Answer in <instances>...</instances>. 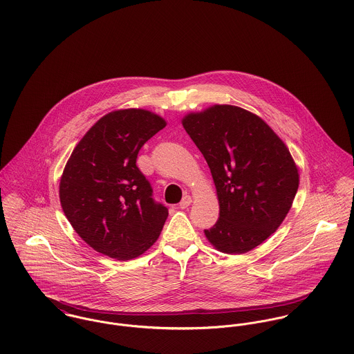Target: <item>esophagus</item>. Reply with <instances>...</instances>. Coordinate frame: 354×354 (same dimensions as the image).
Here are the masks:
<instances>
[{
    "label": "esophagus",
    "instance_id": "esophagus-1",
    "mask_svg": "<svg viewBox=\"0 0 354 354\" xmlns=\"http://www.w3.org/2000/svg\"><path fill=\"white\" fill-rule=\"evenodd\" d=\"M190 204H192V197H190V196H185V197L182 198V201L179 203V208L185 209V208H187Z\"/></svg>",
    "mask_w": 354,
    "mask_h": 354
}]
</instances>
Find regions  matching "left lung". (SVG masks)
I'll list each match as a JSON object with an SVG mask.
<instances>
[{"instance_id":"obj_1","label":"left lung","mask_w":354,"mask_h":354,"mask_svg":"<svg viewBox=\"0 0 354 354\" xmlns=\"http://www.w3.org/2000/svg\"><path fill=\"white\" fill-rule=\"evenodd\" d=\"M182 124L205 157L218 198V220L205 235L227 254L246 253L282 224L298 190L297 165L257 115L234 105L189 113Z\"/></svg>"}]
</instances>
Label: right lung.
I'll return each instance as SVG.
<instances>
[{"label": "right lung", "mask_w": 354, "mask_h": 354, "mask_svg": "<svg viewBox=\"0 0 354 354\" xmlns=\"http://www.w3.org/2000/svg\"><path fill=\"white\" fill-rule=\"evenodd\" d=\"M165 126L145 109L113 111L73 149L60 179V203L73 230L94 250L126 261L157 241L168 209L153 200L137 157Z\"/></svg>", "instance_id": "right-lung-1"}]
</instances>
